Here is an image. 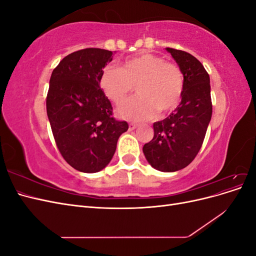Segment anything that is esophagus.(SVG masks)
I'll use <instances>...</instances> for the list:
<instances>
[{
    "instance_id": "obj_1",
    "label": "esophagus",
    "mask_w": 256,
    "mask_h": 256,
    "mask_svg": "<svg viewBox=\"0 0 256 256\" xmlns=\"http://www.w3.org/2000/svg\"><path fill=\"white\" fill-rule=\"evenodd\" d=\"M136 127H138V124H134V122L129 124V130H134Z\"/></svg>"
}]
</instances>
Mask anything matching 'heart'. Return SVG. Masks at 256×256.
Returning <instances> with one entry per match:
<instances>
[{
	"mask_svg": "<svg viewBox=\"0 0 256 256\" xmlns=\"http://www.w3.org/2000/svg\"><path fill=\"white\" fill-rule=\"evenodd\" d=\"M99 86L115 104H122L134 90L138 95L118 110L130 120H147L159 113L174 110L182 97L184 79L173 63L143 52L122 62L120 66H106L99 76Z\"/></svg>",
	"mask_w": 256,
	"mask_h": 256,
	"instance_id": "obj_1",
	"label": "heart"
}]
</instances>
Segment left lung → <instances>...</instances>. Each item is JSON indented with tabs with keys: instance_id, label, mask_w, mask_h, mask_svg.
<instances>
[{
	"instance_id": "left-lung-1",
	"label": "left lung",
	"mask_w": 256,
	"mask_h": 256,
	"mask_svg": "<svg viewBox=\"0 0 256 256\" xmlns=\"http://www.w3.org/2000/svg\"><path fill=\"white\" fill-rule=\"evenodd\" d=\"M184 74L182 102L166 118L154 122V138L143 146L146 160L161 172L189 166L202 147L212 104L210 80L200 62L190 53L166 48Z\"/></svg>"
}]
</instances>
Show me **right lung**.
I'll return each mask as SVG.
<instances>
[{
    "instance_id": "obj_1",
    "label": "right lung",
    "mask_w": 256,
    "mask_h": 256,
    "mask_svg": "<svg viewBox=\"0 0 256 256\" xmlns=\"http://www.w3.org/2000/svg\"><path fill=\"white\" fill-rule=\"evenodd\" d=\"M113 52L88 48L68 54L54 68L47 114L58 148L69 166L83 173L104 168L116 150L127 122L116 120L99 76Z\"/></svg>"
}]
</instances>
